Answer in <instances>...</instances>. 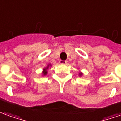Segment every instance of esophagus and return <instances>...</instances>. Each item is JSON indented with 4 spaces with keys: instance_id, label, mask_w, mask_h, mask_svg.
Returning a JSON list of instances; mask_svg holds the SVG:
<instances>
[{
    "instance_id": "1",
    "label": "esophagus",
    "mask_w": 121,
    "mask_h": 121,
    "mask_svg": "<svg viewBox=\"0 0 121 121\" xmlns=\"http://www.w3.org/2000/svg\"><path fill=\"white\" fill-rule=\"evenodd\" d=\"M59 62H60V64H61V65H66V64L67 63V61H66V60H60L59 61Z\"/></svg>"
}]
</instances>
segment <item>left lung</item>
<instances>
[{"instance_id": "8db88e82", "label": "left lung", "mask_w": 121, "mask_h": 121, "mask_svg": "<svg viewBox=\"0 0 121 121\" xmlns=\"http://www.w3.org/2000/svg\"><path fill=\"white\" fill-rule=\"evenodd\" d=\"M79 74H80V76H82V73H80Z\"/></svg>"}]
</instances>
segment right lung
Instances as JSON below:
<instances>
[{
	"mask_svg": "<svg viewBox=\"0 0 121 121\" xmlns=\"http://www.w3.org/2000/svg\"><path fill=\"white\" fill-rule=\"evenodd\" d=\"M49 65L47 66V68H45V69H44V70H43V75H46L47 74V69L49 68Z\"/></svg>",
	"mask_w": 121,
	"mask_h": 121,
	"instance_id": "right-lung-1",
	"label": "right lung"
}]
</instances>
